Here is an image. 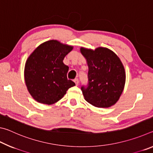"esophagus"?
Instances as JSON below:
<instances>
[{"mask_svg":"<svg viewBox=\"0 0 153 153\" xmlns=\"http://www.w3.org/2000/svg\"><path fill=\"white\" fill-rule=\"evenodd\" d=\"M74 82H75V84H76V86H77V85L79 84V79H77V78L74 79Z\"/></svg>","mask_w":153,"mask_h":153,"instance_id":"esophagus-1","label":"esophagus"}]
</instances>
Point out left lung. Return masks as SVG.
Returning <instances> with one entry per match:
<instances>
[{
    "instance_id": "8db88e82",
    "label": "left lung",
    "mask_w": 153,
    "mask_h": 153,
    "mask_svg": "<svg viewBox=\"0 0 153 153\" xmlns=\"http://www.w3.org/2000/svg\"><path fill=\"white\" fill-rule=\"evenodd\" d=\"M80 50L88 65V83L81 87L85 100L99 108L115 105L126 82L125 69L120 58L107 48Z\"/></svg>"
}]
</instances>
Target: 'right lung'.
<instances>
[{
	"label": "right lung",
	"mask_w": 153,
	"mask_h": 153,
	"mask_svg": "<svg viewBox=\"0 0 153 153\" xmlns=\"http://www.w3.org/2000/svg\"><path fill=\"white\" fill-rule=\"evenodd\" d=\"M73 47L56 40L40 45L27 59L25 81L32 97L38 102L51 105L61 100L75 83L67 77L69 67L63 63Z\"/></svg>",
	"instance_id": "add662e5"
}]
</instances>
